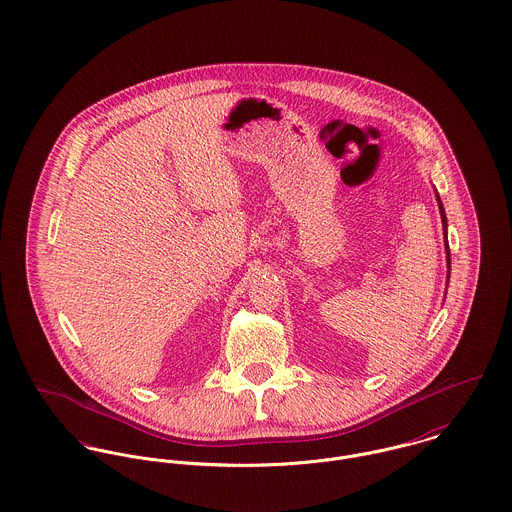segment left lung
<instances>
[{"label":"left lung","instance_id":"1","mask_svg":"<svg viewBox=\"0 0 512 512\" xmlns=\"http://www.w3.org/2000/svg\"><path fill=\"white\" fill-rule=\"evenodd\" d=\"M438 198V206H440V216H442V228H444V235H446V255H448V279H450V265H452V259H450V245H448V218H446V210L442 206V200L440 196L436 194Z\"/></svg>","mask_w":512,"mask_h":512}]
</instances>
